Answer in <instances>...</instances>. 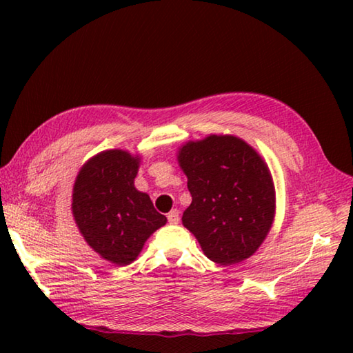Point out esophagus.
Segmentation results:
<instances>
[{
    "label": "esophagus",
    "mask_w": 353,
    "mask_h": 353,
    "mask_svg": "<svg viewBox=\"0 0 353 353\" xmlns=\"http://www.w3.org/2000/svg\"><path fill=\"white\" fill-rule=\"evenodd\" d=\"M179 219H181V214H179V210H171L168 213V223L170 224H177Z\"/></svg>",
    "instance_id": "34e87169"
}]
</instances>
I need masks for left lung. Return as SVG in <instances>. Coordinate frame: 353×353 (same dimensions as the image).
Masks as SVG:
<instances>
[{"label":"left lung","mask_w":353,"mask_h":353,"mask_svg":"<svg viewBox=\"0 0 353 353\" xmlns=\"http://www.w3.org/2000/svg\"><path fill=\"white\" fill-rule=\"evenodd\" d=\"M191 204L182 224L219 265L249 259L270 232L276 190L259 152L234 135H208L179 149Z\"/></svg>","instance_id":"8db88e82"}]
</instances>
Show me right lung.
Returning a JSON list of instances; mask_svg holds the SVG:
<instances>
[{
  "label": "right lung",
  "instance_id": "1",
  "mask_svg": "<svg viewBox=\"0 0 353 353\" xmlns=\"http://www.w3.org/2000/svg\"><path fill=\"white\" fill-rule=\"evenodd\" d=\"M140 157L103 151L82 166L73 187V216L83 240L104 260L132 263L149 236L166 224L151 198L135 188Z\"/></svg>",
  "mask_w": 353,
  "mask_h": 353
}]
</instances>
